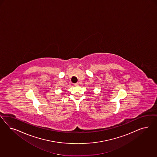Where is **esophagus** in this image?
I'll use <instances>...</instances> for the list:
<instances>
[{"label": "esophagus", "instance_id": "obj_1", "mask_svg": "<svg viewBox=\"0 0 157 157\" xmlns=\"http://www.w3.org/2000/svg\"><path fill=\"white\" fill-rule=\"evenodd\" d=\"M74 86H79V83H74Z\"/></svg>", "mask_w": 157, "mask_h": 157}]
</instances>
